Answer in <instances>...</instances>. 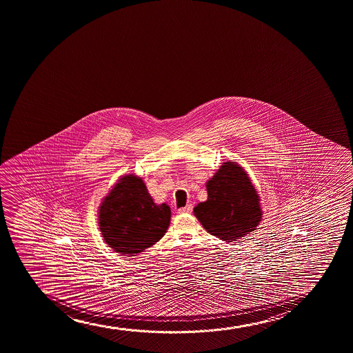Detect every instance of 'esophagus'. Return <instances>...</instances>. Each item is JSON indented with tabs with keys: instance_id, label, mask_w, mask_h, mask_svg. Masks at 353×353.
I'll return each instance as SVG.
<instances>
[{
	"instance_id": "esophagus-1",
	"label": "esophagus",
	"mask_w": 353,
	"mask_h": 353,
	"mask_svg": "<svg viewBox=\"0 0 353 353\" xmlns=\"http://www.w3.org/2000/svg\"><path fill=\"white\" fill-rule=\"evenodd\" d=\"M191 211H192V205L191 204H188V205L184 206V208H181L177 210L179 214H190Z\"/></svg>"
}]
</instances>
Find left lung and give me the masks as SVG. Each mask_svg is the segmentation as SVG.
Listing matches in <instances>:
<instances>
[{
    "label": "left lung",
    "instance_id": "left-lung-1",
    "mask_svg": "<svg viewBox=\"0 0 353 353\" xmlns=\"http://www.w3.org/2000/svg\"><path fill=\"white\" fill-rule=\"evenodd\" d=\"M205 185L208 199L194 206V214L209 234L229 243L257 229L263 217L261 199L242 165L222 163Z\"/></svg>",
    "mask_w": 353,
    "mask_h": 353
}]
</instances>
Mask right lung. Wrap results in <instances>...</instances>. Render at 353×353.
<instances>
[{"label":"right lung","mask_w":353,"mask_h":353,"mask_svg":"<svg viewBox=\"0 0 353 353\" xmlns=\"http://www.w3.org/2000/svg\"><path fill=\"white\" fill-rule=\"evenodd\" d=\"M167 203L157 205L137 174L117 179L99 206V226L104 242L115 252L136 256L154 245L170 225Z\"/></svg>","instance_id":"1"}]
</instances>
